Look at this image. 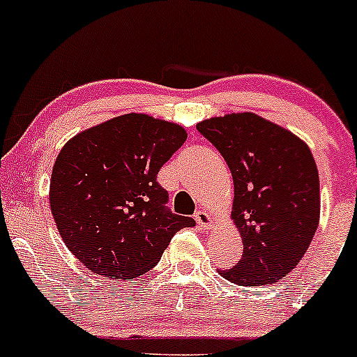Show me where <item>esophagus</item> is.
Segmentation results:
<instances>
[{
    "instance_id": "obj_1",
    "label": "esophagus",
    "mask_w": 357,
    "mask_h": 357,
    "mask_svg": "<svg viewBox=\"0 0 357 357\" xmlns=\"http://www.w3.org/2000/svg\"><path fill=\"white\" fill-rule=\"evenodd\" d=\"M195 220H196V223L203 228V230H210V228L213 227V223H215L210 213L203 211V210L195 213Z\"/></svg>"
}]
</instances>
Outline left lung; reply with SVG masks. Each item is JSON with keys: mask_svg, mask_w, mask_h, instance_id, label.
<instances>
[{"mask_svg": "<svg viewBox=\"0 0 357 357\" xmlns=\"http://www.w3.org/2000/svg\"><path fill=\"white\" fill-rule=\"evenodd\" d=\"M196 129L233 176L231 220L243 241L231 284L260 287L289 275L305 255L321 216L319 173L309 146L253 112L204 119Z\"/></svg>", "mask_w": 357, "mask_h": 357, "instance_id": "1", "label": "left lung"}]
</instances>
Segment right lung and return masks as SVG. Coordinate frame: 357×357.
<instances>
[{
    "mask_svg": "<svg viewBox=\"0 0 357 357\" xmlns=\"http://www.w3.org/2000/svg\"><path fill=\"white\" fill-rule=\"evenodd\" d=\"M183 126L130 112L73 136L50 179L61 240L85 268L132 280L149 272L190 216L166 210L159 169L186 141Z\"/></svg>",
    "mask_w": 357,
    "mask_h": 357,
    "instance_id": "add662e5",
    "label": "right lung"
}]
</instances>
